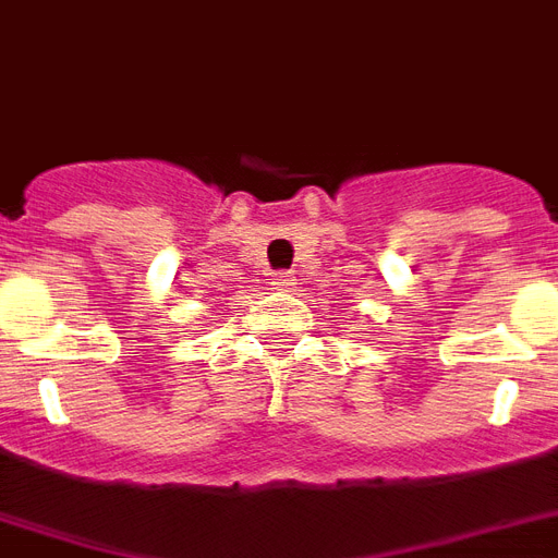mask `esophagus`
Masks as SVG:
<instances>
[{"mask_svg": "<svg viewBox=\"0 0 558 558\" xmlns=\"http://www.w3.org/2000/svg\"><path fill=\"white\" fill-rule=\"evenodd\" d=\"M271 287L280 289V292H292V289H295V278H292L289 271H278V275L271 278Z\"/></svg>", "mask_w": 558, "mask_h": 558, "instance_id": "esophagus-1", "label": "esophagus"}]
</instances>
